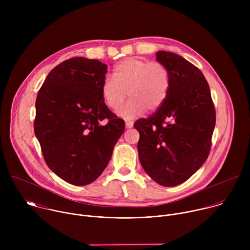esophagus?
Returning <instances> with one entry per match:
<instances>
[{
  "label": "esophagus",
  "instance_id": "obj_1",
  "mask_svg": "<svg viewBox=\"0 0 250 250\" xmlns=\"http://www.w3.org/2000/svg\"><path fill=\"white\" fill-rule=\"evenodd\" d=\"M125 126L127 128H131L133 126V122L132 121H129V120H126L125 121Z\"/></svg>",
  "mask_w": 250,
  "mask_h": 250
}]
</instances>
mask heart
Instances as JSON below:
<instances>
[{"label": "heart", "mask_w": 250, "mask_h": 250, "mask_svg": "<svg viewBox=\"0 0 250 250\" xmlns=\"http://www.w3.org/2000/svg\"><path fill=\"white\" fill-rule=\"evenodd\" d=\"M171 87L168 68L157 61L127 58L114 68V78H105L101 87L102 97L112 110H118L127 95L131 100L118 115L130 120L146 109L157 111L166 101Z\"/></svg>", "instance_id": "obj_1"}]
</instances>
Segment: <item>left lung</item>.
<instances>
[{
	"instance_id": "obj_1",
	"label": "left lung",
	"mask_w": 250,
	"mask_h": 250,
	"mask_svg": "<svg viewBox=\"0 0 250 250\" xmlns=\"http://www.w3.org/2000/svg\"><path fill=\"white\" fill-rule=\"evenodd\" d=\"M156 60L171 75L168 97L154 114L133 126L139 132L141 166L159 185L173 187L188 180L207 160L216 111L199 68L173 52L158 51Z\"/></svg>"
}]
</instances>
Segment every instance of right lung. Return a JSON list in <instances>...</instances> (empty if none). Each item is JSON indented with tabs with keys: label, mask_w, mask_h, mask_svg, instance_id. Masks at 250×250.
<instances>
[{
	"label": "right lung",
	"mask_w": 250,
	"mask_h": 250,
	"mask_svg": "<svg viewBox=\"0 0 250 250\" xmlns=\"http://www.w3.org/2000/svg\"><path fill=\"white\" fill-rule=\"evenodd\" d=\"M106 68L96 59H67L50 71L35 101L34 133L44 160L75 186L88 185L103 173L125 130L124 120L102 97Z\"/></svg>",
	"instance_id": "add662e5"
}]
</instances>
